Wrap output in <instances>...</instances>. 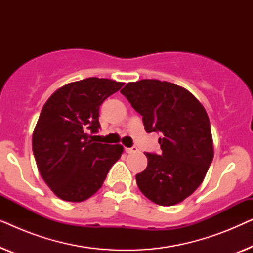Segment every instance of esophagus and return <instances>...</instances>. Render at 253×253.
<instances>
[{
    "instance_id": "obj_1",
    "label": "esophagus",
    "mask_w": 253,
    "mask_h": 253,
    "mask_svg": "<svg viewBox=\"0 0 253 253\" xmlns=\"http://www.w3.org/2000/svg\"><path fill=\"white\" fill-rule=\"evenodd\" d=\"M126 153H129V154H131V153H136V152L138 151V147H137V146H132V147L126 148Z\"/></svg>"
}]
</instances>
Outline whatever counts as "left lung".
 Masks as SVG:
<instances>
[{
	"label": "left lung",
	"instance_id": "obj_1",
	"mask_svg": "<svg viewBox=\"0 0 253 253\" xmlns=\"http://www.w3.org/2000/svg\"><path fill=\"white\" fill-rule=\"evenodd\" d=\"M121 93L143 116L146 132L161 134L162 153H145L138 188L158 205L181 203L202 184L214 157L205 108L185 88L157 79L129 83Z\"/></svg>",
	"mask_w": 253,
	"mask_h": 253
}]
</instances>
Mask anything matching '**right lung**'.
Returning a JSON list of instances; mask_svg holds the SVG:
<instances>
[{
  "label": "right lung",
  "mask_w": 253,
  "mask_h": 253,
  "mask_svg": "<svg viewBox=\"0 0 253 253\" xmlns=\"http://www.w3.org/2000/svg\"><path fill=\"white\" fill-rule=\"evenodd\" d=\"M122 86L110 79L86 78L58 88L44 103L32 148L43 181L58 198L74 203L89 198L122 155L121 145L89 139V132L100 129V106Z\"/></svg>",
  "instance_id": "add662e5"
}]
</instances>
